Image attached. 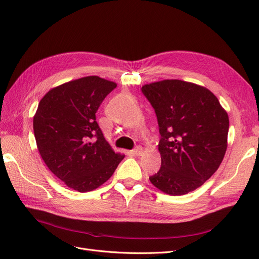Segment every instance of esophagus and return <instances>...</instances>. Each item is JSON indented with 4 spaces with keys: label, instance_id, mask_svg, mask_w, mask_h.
<instances>
[{
    "label": "esophagus",
    "instance_id": "34e87169",
    "mask_svg": "<svg viewBox=\"0 0 259 259\" xmlns=\"http://www.w3.org/2000/svg\"><path fill=\"white\" fill-rule=\"evenodd\" d=\"M133 153H134L135 155H142L143 154V148L142 147H139V146H137L134 150H133Z\"/></svg>",
    "mask_w": 259,
    "mask_h": 259
}]
</instances>
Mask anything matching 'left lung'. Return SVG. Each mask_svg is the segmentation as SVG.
<instances>
[{"instance_id": "left-lung-1", "label": "left lung", "mask_w": 259, "mask_h": 259, "mask_svg": "<svg viewBox=\"0 0 259 259\" xmlns=\"http://www.w3.org/2000/svg\"><path fill=\"white\" fill-rule=\"evenodd\" d=\"M142 92L154 109L161 135V167L149 179L170 195L195 190L224 159L228 114L213 93L193 83L164 80L144 85Z\"/></svg>"}]
</instances>
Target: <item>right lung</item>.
Here are the masks:
<instances>
[{"mask_svg":"<svg viewBox=\"0 0 259 259\" xmlns=\"http://www.w3.org/2000/svg\"><path fill=\"white\" fill-rule=\"evenodd\" d=\"M115 88L99 76H85L51 90L37 106L33 131L38 152L52 173L73 190L96 189L124 159L96 121L99 106Z\"/></svg>","mask_w":259,"mask_h":259,"instance_id":"obj_1","label":"right lung"}]
</instances>
